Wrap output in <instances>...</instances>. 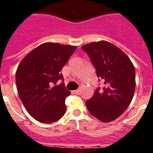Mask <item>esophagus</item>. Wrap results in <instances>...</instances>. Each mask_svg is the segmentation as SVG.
Segmentation results:
<instances>
[{
	"label": "esophagus",
	"mask_w": 153,
	"mask_h": 153,
	"mask_svg": "<svg viewBox=\"0 0 153 153\" xmlns=\"http://www.w3.org/2000/svg\"><path fill=\"white\" fill-rule=\"evenodd\" d=\"M79 91H80V90H79V89H78V90H76L73 92H74V93H76H76H79Z\"/></svg>",
	"instance_id": "esophagus-1"
}]
</instances>
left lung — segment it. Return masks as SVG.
<instances>
[{
	"mask_svg": "<svg viewBox=\"0 0 153 153\" xmlns=\"http://www.w3.org/2000/svg\"><path fill=\"white\" fill-rule=\"evenodd\" d=\"M97 70L99 81L104 87H98L86 107L93 117L108 123L118 118L129 106L136 88L135 67L120 48L107 41L93 42L82 47Z\"/></svg>",
	"mask_w": 153,
	"mask_h": 153,
	"instance_id": "1",
	"label": "left lung"
}]
</instances>
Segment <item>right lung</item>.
Segmentation results:
<instances>
[{
	"label": "right lung",
	"mask_w": 153,
	"mask_h": 153,
	"mask_svg": "<svg viewBox=\"0 0 153 153\" xmlns=\"http://www.w3.org/2000/svg\"><path fill=\"white\" fill-rule=\"evenodd\" d=\"M76 49L75 46L44 43L21 60L16 72V85L21 102L39 122L51 123L66 112L65 100L70 96L60 71ZM63 82L56 85L58 80Z\"/></svg>",
	"instance_id": "right-lung-1"
}]
</instances>
